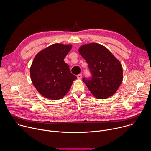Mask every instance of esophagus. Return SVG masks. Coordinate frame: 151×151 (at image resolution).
I'll return each instance as SVG.
<instances>
[{"mask_svg":"<svg viewBox=\"0 0 151 151\" xmlns=\"http://www.w3.org/2000/svg\"><path fill=\"white\" fill-rule=\"evenodd\" d=\"M78 79H81L82 78V74H79L77 75Z\"/></svg>","mask_w":151,"mask_h":151,"instance_id":"1","label":"esophagus"}]
</instances>
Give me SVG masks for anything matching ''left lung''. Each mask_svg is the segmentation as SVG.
I'll return each instance as SVG.
<instances>
[{
    "instance_id": "left-lung-1",
    "label": "left lung",
    "mask_w": 151,
    "mask_h": 151,
    "mask_svg": "<svg viewBox=\"0 0 151 151\" xmlns=\"http://www.w3.org/2000/svg\"><path fill=\"white\" fill-rule=\"evenodd\" d=\"M78 51L92 73L91 79H83L91 94L99 99L113 96L123 79L120 61L108 49L97 43L82 45Z\"/></svg>"
}]
</instances>
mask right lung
<instances>
[{
    "label": "right lung",
    "instance_id": "obj_1",
    "mask_svg": "<svg viewBox=\"0 0 151 151\" xmlns=\"http://www.w3.org/2000/svg\"><path fill=\"white\" fill-rule=\"evenodd\" d=\"M72 48L71 44H54L35 57L30 69L31 80L37 91L44 97L53 100L62 99L77 78L64 61Z\"/></svg>",
    "mask_w": 151,
    "mask_h": 151
}]
</instances>
